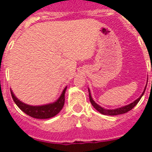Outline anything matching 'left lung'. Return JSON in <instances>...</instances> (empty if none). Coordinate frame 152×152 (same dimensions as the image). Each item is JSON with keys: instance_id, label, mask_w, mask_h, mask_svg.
Returning <instances> with one entry per match:
<instances>
[{"instance_id": "left-lung-1", "label": "left lung", "mask_w": 152, "mask_h": 152, "mask_svg": "<svg viewBox=\"0 0 152 152\" xmlns=\"http://www.w3.org/2000/svg\"><path fill=\"white\" fill-rule=\"evenodd\" d=\"M146 86H147V84H146ZM146 86H145V89H144V91L142 92V95H141V96H139L138 99H136V100H135V101L132 102V103H129V105L123 106V107H119V108L112 109V110H111V109H110V110H108V109L103 108V107H100V105H98L97 103H95L94 100H93V98H92V96H91V91H90V89L88 88L90 101H91V104L93 105V107H94V108L96 109L98 112H100V113L103 114V115H109V116H116V115H119V114L126 113H127V112H129V111L131 110L133 108V107H135V105H136L137 103H139V100H140V99L142 98V96H143V94H144L145 91Z\"/></svg>"}]
</instances>
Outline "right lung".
Listing matches in <instances>:
<instances>
[{
  "mask_svg": "<svg viewBox=\"0 0 152 152\" xmlns=\"http://www.w3.org/2000/svg\"><path fill=\"white\" fill-rule=\"evenodd\" d=\"M66 89L67 87H65L59 97L55 102L40 106H32L24 103L14 95L13 91H10V92H11V96L13 101L15 102L17 107L20 109L23 112L27 114L28 116L36 118V119H49V118L56 116L63 108V106L64 104V94H65Z\"/></svg>",
  "mask_w": 152,
  "mask_h": 152,
  "instance_id": "add662e5",
  "label": "right lung"
}]
</instances>
